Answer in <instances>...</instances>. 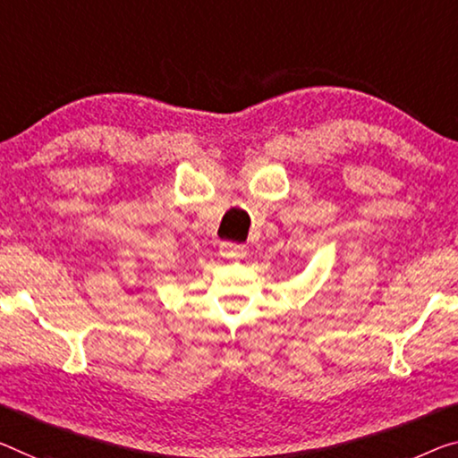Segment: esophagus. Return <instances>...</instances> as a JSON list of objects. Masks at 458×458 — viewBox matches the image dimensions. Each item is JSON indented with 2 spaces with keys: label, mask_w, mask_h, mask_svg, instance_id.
Returning <instances> with one entry per match:
<instances>
[{
  "label": "esophagus",
  "mask_w": 458,
  "mask_h": 458,
  "mask_svg": "<svg viewBox=\"0 0 458 458\" xmlns=\"http://www.w3.org/2000/svg\"><path fill=\"white\" fill-rule=\"evenodd\" d=\"M221 253L225 258L239 259V258L245 256V248H243V245H239V243H223Z\"/></svg>",
  "instance_id": "obj_1"
}]
</instances>
